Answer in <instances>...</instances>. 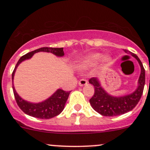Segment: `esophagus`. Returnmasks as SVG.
Returning <instances> with one entry per match:
<instances>
[{"instance_id": "obj_1", "label": "esophagus", "mask_w": 150, "mask_h": 150, "mask_svg": "<svg viewBox=\"0 0 150 150\" xmlns=\"http://www.w3.org/2000/svg\"><path fill=\"white\" fill-rule=\"evenodd\" d=\"M87 84V81L85 79H81V80L79 81V85L80 86H84Z\"/></svg>"}]
</instances>
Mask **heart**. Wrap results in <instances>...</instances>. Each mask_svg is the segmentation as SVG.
<instances>
[{
  "mask_svg": "<svg viewBox=\"0 0 150 150\" xmlns=\"http://www.w3.org/2000/svg\"><path fill=\"white\" fill-rule=\"evenodd\" d=\"M104 56L101 53H94V54L90 55L87 58H85L83 61L82 62V67H87V66H92L97 64L99 61L102 59ZM106 62L109 61V58H106Z\"/></svg>",
  "mask_w": 150,
  "mask_h": 150,
  "instance_id": "obj_1",
  "label": "heart"
}]
</instances>
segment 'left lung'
I'll list each match as a JSON object with an SVG mask.
<instances>
[{"label":"left lung","mask_w":150,"mask_h":150,"mask_svg":"<svg viewBox=\"0 0 150 150\" xmlns=\"http://www.w3.org/2000/svg\"><path fill=\"white\" fill-rule=\"evenodd\" d=\"M124 51L127 52L128 51L125 50ZM128 52L137 60L141 67L138 87L133 93L124 97H112L105 92L96 77L89 79V82L94 87V94L89 99V102L92 107L102 116H116L129 112L135 107L142 97L145 83V70L137 55L130 51Z\"/></svg>","instance_id":"obj_1"}]
</instances>
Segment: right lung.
<instances>
[{
	"mask_svg": "<svg viewBox=\"0 0 150 150\" xmlns=\"http://www.w3.org/2000/svg\"><path fill=\"white\" fill-rule=\"evenodd\" d=\"M39 51H44V52H50L55 54L57 56H64V51L63 48H51V47H43L34 50L33 51L29 52L27 54L22 56L20 58L16 65L15 67V69L12 73V80L13 82V77L17 67L21 62L25 61L26 59H29L32 57L35 53L39 52ZM13 89L14 93L15 99L16 101L18 106L20 109L25 113L26 114L29 115L30 116L35 117L37 118H42V119H49V118H53V117L58 116L62 112L64 109V106L69 96L70 91L66 92L63 89H58L54 94L46 99V101L43 102L39 103V104H32V103L27 102V101L23 100L18 93L15 91L14 86L13 84Z\"/></svg>",
	"mask_w": 150,
	"mask_h": 150,
	"instance_id": "1",
	"label": "right lung"
}]
</instances>
